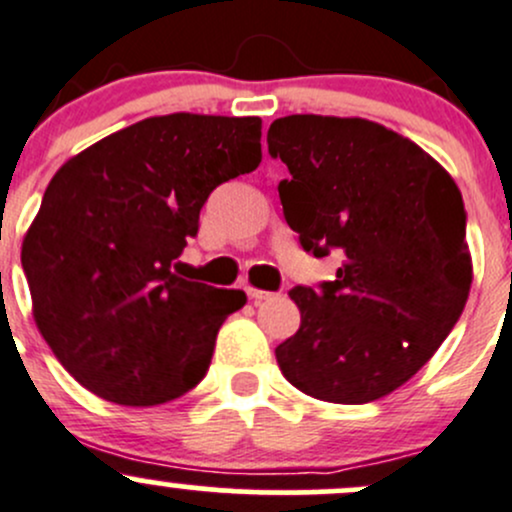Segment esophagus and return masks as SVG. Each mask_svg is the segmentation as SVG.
<instances>
[{
	"label": "esophagus",
	"instance_id": "1",
	"mask_svg": "<svg viewBox=\"0 0 512 512\" xmlns=\"http://www.w3.org/2000/svg\"><path fill=\"white\" fill-rule=\"evenodd\" d=\"M246 295H249L251 302H263V300H271L276 298V293H268V290H256V288H246Z\"/></svg>",
	"mask_w": 512,
	"mask_h": 512
}]
</instances>
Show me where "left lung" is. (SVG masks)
<instances>
[{
  "instance_id": "obj_1",
  "label": "left lung",
  "mask_w": 512,
  "mask_h": 512,
  "mask_svg": "<svg viewBox=\"0 0 512 512\" xmlns=\"http://www.w3.org/2000/svg\"><path fill=\"white\" fill-rule=\"evenodd\" d=\"M288 166L285 222L334 280L290 290L300 329L276 349L283 376L317 400L361 405L432 359L471 288L461 192L420 146L368 119L290 114L268 129Z\"/></svg>"
}]
</instances>
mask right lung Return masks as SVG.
Returning <instances> with one entry per match:
<instances>
[{"label":"right lung","instance_id":"1","mask_svg":"<svg viewBox=\"0 0 512 512\" xmlns=\"http://www.w3.org/2000/svg\"><path fill=\"white\" fill-rule=\"evenodd\" d=\"M261 163V119L168 114L70 158L24 246L43 339L87 390L148 408L205 378L241 290L185 280L178 261L217 185Z\"/></svg>","mask_w":512,"mask_h":512}]
</instances>
